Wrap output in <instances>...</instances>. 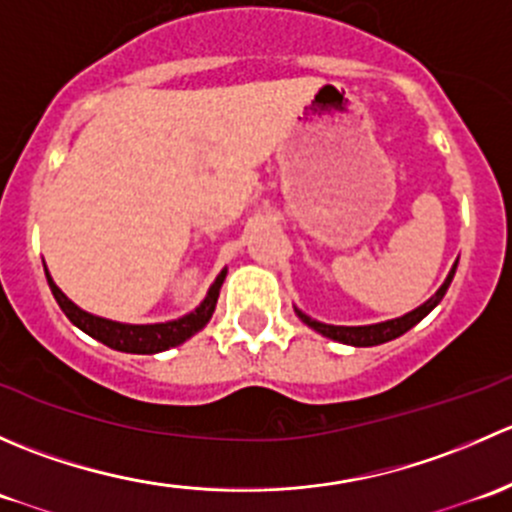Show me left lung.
Returning <instances> with one entry per match:
<instances>
[{"label":"left lung","mask_w":512,"mask_h":512,"mask_svg":"<svg viewBox=\"0 0 512 512\" xmlns=\"http://www.w3.org/2000/svg\"><path fill=\"white\" fill-rule=\"evenodd\" d=\"M456 267L458 262H453L451 272H448L446 282H443L441 287H438V292L433 294L428 302H423L421 307H416L414 312L404 314V317H396V319H389V322H379V324H366V327H334V324H324V322H317V319L307 317L304 312H299V309H294L297 312V317L302 319L307 327H312L314 332L324 334V337L334 339V342H342V344H352V347H376V344H384V342H391V339L401 337V334L409 332L411 327H416L418 322H421L423 317H426L428 312H431L433 307H436L438 302L443 299V294H446L448 285H451L453 275H456Z\"/></svg>","instance_id":"obj_1"}]
</instances>
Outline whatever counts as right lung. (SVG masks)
<instances>
[{
  "label": "right lung",
  "mask_w": 512,
  "mask_h": 512,
  "mask_svg": "<svg viewBox=\"0 0 512 512\" xmlns=\"http://www.w3.org/2000/svg\"><path fill=\"white\" fill-rule=\"evenodd\" d=\"M46 270V267H44ZM227 270L220 272L215 277L213 287L208 289L205 299L200 302V307H195V312L185 314V317L173 319V322H160V324H123V322H111V319L96 317V314L84 312L81 307H76L59 287L54 285L51 275L46 272V280H49L51 294L59 302L61 312L71 319V324L86 332L89 337L98 339L106 347L116 349V352H128V354H158L165 352L170 347H178L185 339L193 337L195 332L205 327L210 322L215 312V304H218L220 287H223Z\"/></svg>",
  "instance_id": "add662e5"
}]
</instances>
